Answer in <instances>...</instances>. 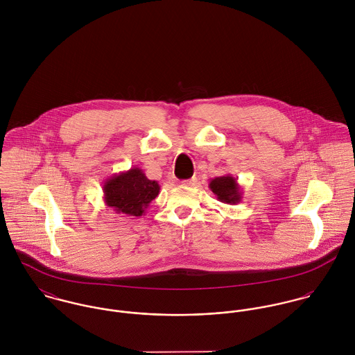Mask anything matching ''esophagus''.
Instances as JSON below:
<instances>
[{
    "label": "esophagus",
    "mask_w": 355,
    "mask_h": 355,
    "mask_svg": "<svg viewBox=\"0 0 355 355\" xmlns=\"http://www.w3.org/2000/svg\"><path fill=\"white\" fill-rule=\"evenodd\" d=\"M197 178H191V179H189V180H183L182 183L184 184V186H196L197 184Z\"/></svg>",
    "instance_id": "1"
}]
</instances>
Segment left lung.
I'll return each mask as SVG.
<instances>
[{"instance_id":"1","label":"left lung","mask_w":355,"mask_h":355,"mask_svg":"<svg viewBox=\"0 0 355 355\" xmlns=\"http://www.w3.org/2000/svg\"><path fill=\"white\" fill-rule=\"evenodd\" d=\"M209 189L213 191L220 202L236 205L242 200V189L238 183V179L232 175L211 179L209 182Z\"/></svg>"}]
</instances>
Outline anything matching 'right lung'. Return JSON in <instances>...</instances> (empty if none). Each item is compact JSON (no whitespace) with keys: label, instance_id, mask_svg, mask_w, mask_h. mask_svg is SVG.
<instances>
[{"label":"right lung","instance_id":"add662e5","mask_svg":"<svg viewBox=\"0 0 355 355\" xmlns=\"http://www.w3.org/2000/svg\"><path fill=\"white\" fill-rule=\"evenodd\" d=\"M102 191L106 206L117 214L139 217L158 196L159 184L134 166L106 179Z\"/></svg>","mask_w":355,"mask_h":355}]
</instances>
